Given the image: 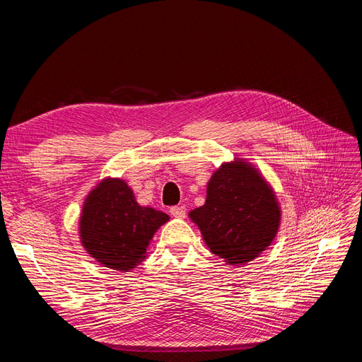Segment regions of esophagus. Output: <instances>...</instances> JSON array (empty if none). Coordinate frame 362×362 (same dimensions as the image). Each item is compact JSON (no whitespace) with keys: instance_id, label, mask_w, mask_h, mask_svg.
Here are the masks:
<instances>
[{"instance_id":"34e87169","label":"esophagus","mask_w":362,"mask_h":362,"mask_svg":"<svg viewBox=\"0 0 362 362\" xmlns=\"http://www.w3.org/2000/svg\"><path fill=\"white\" fill-rule=\"evenodd\" d=\"M170 214L173 217H177V218H184L185 217V208L184 206H172Z\"/></svg>"}]
</instances>
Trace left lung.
<instances>
[{
	"label": "left lung",
	"mask_w": 362,
	"mask_h": 362,
	"mask_svg": "<svg viewBox=\"0 0 362 362\" xmlns=\"http://www.w3.org/2000/svg\"><path fill=\"white\" fill-rule=\"evenodd\" d=\"M189 216L214 255L231 266H242L255 259L276 237L281 208L258 169L237 158L213 173L205 204Z\"/></svg>",
	"instance_id": "obj_1"
}]
</instances>
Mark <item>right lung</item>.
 <instances>
[{
    "mask_svg": "<svg viewBox=\"0 0 362 362\" xmlns=\"http://www.w3.org/2000/svg\"><path fill=\"white\" fill-rule=\"evenodd\" d=\"M169 216L137 204L120 178H105L87 194L80 238L87 254L104 267L128 272L146 258V247Z\"/></svg>",
    "mask_w": 362,
    "mask_h": 362,
    "instance_id": "right-lung-1",
    "label": "right lung"
}]
</instances>
